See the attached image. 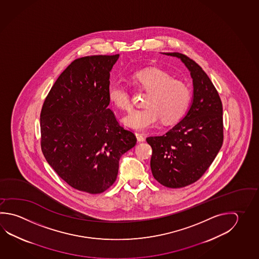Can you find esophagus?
Returning <instances> with one entry per match:
<instances>
[{"mask_svg":"<svg viewBox=\"0 0 259 259\" xmlns=\"http://www.w3.org/2000/svg\"><path fill=\"white\" fill-rule=\"evenodd\" d=\"M135 135H136L137 140H138L139 142L145 141V137L143 136V134H141V133H136Z\"/></svg>","mask_w":259,"mask_h":259,"instance_id":"obj_1","label":"esophagus"}]
</instances>
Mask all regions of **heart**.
Here are the masks:
<instances>
[{"label": "heart", "instance_id": "b5f03b06", "mask_svg": "<svg viewBox=\"0 0 259 259\" xmlns=\"http://www.w3.org/2000/svg\"><path fill=\"white\" fill-rule=\"evenodd\" d=\"M132 79L148 90L145 108L132 109L122 118L127 127L136 131H146L153 127L159 119L164 123L178 120L188 108L191 93L183 81L174 79L168 72L151 67L138 71ZM108 99L113 105L121 109L131 107L128 90L119 82L111 81L107 90Z\"/></svg>", "mask_w": 259, "mask_h": 259}]
</instances>
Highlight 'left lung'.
Wrapping results in <instances>:
<instances>
[{
    "label": "left lung",
    "instance_id": "left-lung-1",
    "mask_svg": "<svg viewBox=\"0 0 259 259\" xmlns=\"http://www.w3.org/2000/svg\"><path fill=\"white\" fill-rule=\"evenodd\" d=\"M179 58L193 79V99L181 121L162 136L149 137L152 148L153 177L169 188L195 183L212 164L223 145V106L212 81L202 67L180 53H163Z\"/></svg>",
    "mask_w": 259,
    "mask_h": 259
}]
</instances>
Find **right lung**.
I'll use <instances>...</instances> for the list:
<instances>
[{"mask_svg":"<svg viewBox=\"0 0 259 259\" xmlns=\"http://www.w3.org/2000/svg\"><path fill=\"white\" fill-rule=\"evenodd\" d=\"M119 55L81 57L52 87L40 115L47 162L71 187L103 193L117 179L120 157L136 145L108 108L107 90Z\"/></svg>","mask_w":259,"mask_h":259,"instance_id":"right-lung-1","label":"right lung"}]
</instances>
